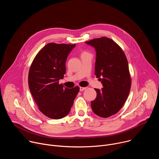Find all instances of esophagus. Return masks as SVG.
I'll return each mask as SVG.
<instances>
[{"mask_svg": "<svg viewBox=\"0 0 159 159\" xmlns=\"http://www.w3.org/2000/svg\"><path fill=\"white\" fill-rule=\"evenodd\" d=\"M87 87H80V91H83V90H85Z\"/></svg>", "mask_w": 159, "mask_h": 159, "instance_id": "34e87169", "label": "esophagus"}]
</instances>
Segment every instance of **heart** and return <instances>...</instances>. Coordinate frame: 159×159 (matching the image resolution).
I'll list each match as a JSON object with an SVG mask.
<instances>
[{"label":"heart","mask_w":159,"mask_h":159,"mask_svg":"<svg viewBox=\"0 0 159 159\" xmlns=\"http://www.w3.org/2000/svg\"><path fill=\"white\" fill-rule=\"evenodd\" d=\"M87 53V52H84L83 53Z\"/></svg>","instance_id":"obj_1"}]
</instances>
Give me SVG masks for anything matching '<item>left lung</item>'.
Instances as JSON below:
<instances>
[{
  "mask_svg": "<svg viewBox=\"0 0 159 159\" xmlns=\"http://www.w3.org/2000/svg\"><path fill=\"white\" fill-rule=\"evenodd\" d=\"M85 43L96 51L95 75L103 85L101 90L95 89L97 96L91 107L98 116L108 118L121 109L129 95L131 81L128 60L121 48L109 38Z\"/></svg>",
  "mask_w": 159,
  "mask_h": 159,
  "instance_id": "obj_1",
  "label": "left lung"
}]
</instances>
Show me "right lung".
<instances>
[{"label":"right lung","mask_w":159,"mask_h":159,"mask_svg":"<svg viewBox=\"0 0 159 159\" xmlns=\"http://www.w3.org/2000/svg\"><path fill=\"white\" fill-rule=\"evenodd\" d=\"M75 45L48 43L38 53L31 65L30 90L39 111L50 118L58 120L69 114L79 91L78 86L68 89L59 84L66 72L67 57Z\"/></svg>","instance_id":"obj_1"}]
</instances>
